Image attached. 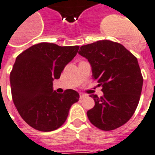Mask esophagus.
I'll return each instance as SVG.
<instances>
[{
    "instance_id": "esophagus-1",
    "label": "esophagus",
    "mask_w": 155,
    "mask_h": 155,
    "mask_svg": "<svg viewBox=\"0 0 155 155\" xmlns=\"http://www.w3.org/2000/svg\"><path fill=\"white\" fill-rule=\"evenodd\" d=\"M86 97V95L84 94H80V99H83Z\"/></svg>"
}]
</instances>
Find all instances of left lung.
<instances>
[{"instance_id":"obj_1","label":"left lung","mask_w":155,"mask_h":155,"mask_svg":"<svg viewBox=\"0 0 155 155\" xmlns=\"http://www.w3.org/2000/svg\"><path fill=\"white\" fill-rule=\"evenodd\" d=\"M78 54L90 62L92 77L103 96L90 97L94 108L87 116L94 126L113 130L127 123L138 106L143 78L138 60L122 45L101 40L82 45Z\"/></svg>"}]
</instances>
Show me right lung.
<instances>
[{
    "label": "right lung",
    "instance_id": "right-lung-1",
    "mask_svg": "<svg viewBox=\"0 0 155 155\" xmlns=\"http://www.w3.org/2000/svg\"><path fill=\"white\" fill-rule=\"evenodd\" d=\"M79 46H59L53 43L34 45L16 58L10 74L12 97L17 111L33 128L49 132L61 127L79 94L54 90L53 81L60 78Z\"/></svg>",
    "mask_w": 155,
    "mask_h": 155
}]
</instances>
